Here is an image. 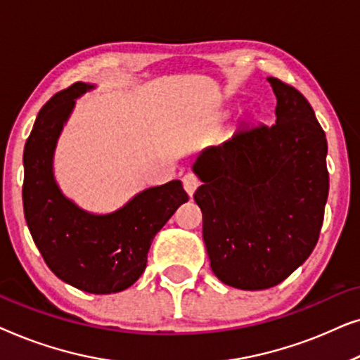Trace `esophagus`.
<instances>
[{
  "instance_id": "obj_1",
  "label": "esophagus",
  "mask_w": 360,
  "mask_h": 360,
  "mask_svg": "<svg viewBox=\"0 0 360 360\" xmlns=\"http://www.w3.org/2000/svg\"><path fill=\"white\" fill-rule=\"evenodd\" d=\"M198 186H200V179L195 174H186L184 176V188L190 196H193Z\"/></svg>"
}]
</instances>
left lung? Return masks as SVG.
Listing matches in <instances>:
<instances>
[{
  "label": "left lung",
  "instance_id": "obj_1",
  "mask_svg": "<svg viewBox=\"0 0 360 360\" xmlns=\"http://www.w3.org/2000/svg\"><path fill=\"white\" fill-rule=\"evenodd\" d=\"M267 80L274 124L239 126L193 164L211 270L240 290L275 287L309 257L329 191L328 142L313 108L297 88Z\"/></svg>",
  "mask_w": 360,
  "mask_h": 360
}]
</instances>
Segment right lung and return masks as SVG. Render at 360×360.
Listing matches in <instances>:
<instances>
[{
  "instance_id": "right-lung-1",
  "label": "right lung",
  "mask_w": 360,
  "mask_h": 360,
  "mask_svg": "<svg viewBox=\"0 0 360 360\" xmlns=\"http://www.w3.org/2000/svg\"><path fill=\"white\" fill-rule=\"evenodd\" d=\"M91 88L73 83L39 111L24 147L22 205L47 267L72 287L106 295L141 277L152 239L188 195L180 180H172L146 188L110 214H91L62 193L53 179V150L75 100Z\"/></svg>"
}]
</instances>
